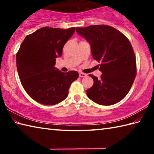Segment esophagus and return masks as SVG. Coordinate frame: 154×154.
Returning a JSON list of instances; mask_svg holds the SVG:
<instances>
[{"label": "esophagus", "instance_id": "34e87169", "mask_svg": "<svg viewBox=\"0 0 154 154\" xmlns=\"http://www.w3.org/2000/svg\"><path fill=\"white\" fill-rule=\"evenodd\" d=\"M79 77H85L87 76V75L85 73H83V72H79Z\"/></svg>", "mask_w": 154, "mask_h": 154}]
</instances>
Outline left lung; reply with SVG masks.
Listing matches in <instances>:
<instances>
[{
  "label": "left lung",
  "mask_w": 154,
  "mask_h": 154,
  "mask_svg": "<svg viewBox=\"0 0 154 154\" xmlns=\"http://www.w3.org/2000/svg\"><path fill=\"white\" fill-rule=\"evenodd\" d=\"M76 31L90 43L93 58L100 62V79L89 75L94 84L86 91L88 97L101 105L118 103L128 93L136 77V58L129 40L109 26H89Z\"/></svg>",
  "instance_id": "8db88e82"
}]
</instances>
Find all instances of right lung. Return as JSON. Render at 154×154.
<instances>
[{
    "mask_svg": "<svg viewBox=\"0 0 154 154\" xmlns=\"http://www.w3.org/2000/svg\"><path fill=\"white\" fill-rule=\"evenodd\" d=\"M75 28L66 30L44 27L26 36L16 54L21 83L33 100L54 105L67 97L70 85L79 77L77 71L61 72L55 67L64 44Z\"/></svg>",
    "mask_w": 154,
    "mask_h": 154,
    "instance_id": "add662e5",
    "label": "right lung"
}]
</instances>
